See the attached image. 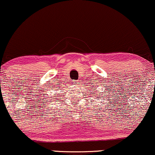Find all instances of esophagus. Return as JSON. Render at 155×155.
Returning a JSON list of instances; mask_svg holds the SVG:
<instances>
[{
    "label": "esophagus",
    "mask_w": 155,
    "mask_h": 155,
    "mask_svg": "<svg viewBox=\"0 0 155 155\" xmlns=\"http://www.w3.org/2000/svg\"><path fill=\"white\" fill-rule=\"evenodd\" d=\"M78 83V81H74L73 82V84H74V85H77Z\"/></svg>",
    "instance_id": "obj_1"
}]
</instances>
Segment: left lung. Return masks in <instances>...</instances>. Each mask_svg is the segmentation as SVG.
I'll return each mask as SVG.
<instances>
[{"label":"left lung","instance_id":"left-lung-1","mask_svg":"<svg viewBox=\"0 0 155 155\" xmlns=\"http://www.w3.org/2000/svg\"><path fill=\"white\" fill-rule=\"evenodd\" d=\"M91 94H93V93H91ZM95 95H96V94H95Z\"/></svg>","mask_w":155,"mask_h":155}]
</instances>
